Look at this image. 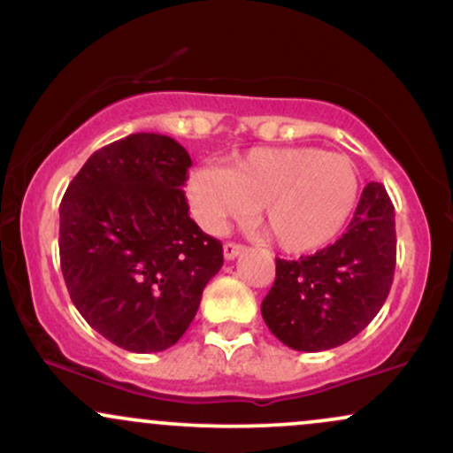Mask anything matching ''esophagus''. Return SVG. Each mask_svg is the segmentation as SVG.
Instances as JSON below:
<instances>
[{
    "label": "esophagus",
    "mask_w": 453,
    "mask_h": 453,
    "mask_svg": "<svg viewBox=\"0 0 453 453\" xmlns=\"http://www.w3.org/2000/svg\"><path fill=\"white\" fill-rule=\"evenodd\" d=\"M242 251H244L242 244H236V242H226V244H223V257H226L227 262H230V259H234V257L241 256Z\"/></svg>",
    "instance_id": "34e87169"
}]
</instances>
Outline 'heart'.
Returning <instances> with one entry per match:
<instances>
[{"label": "heart", "instance_id": "obj_1", "mask_svg": "<svg viewBox=\"0 0 453 453\" xmlns=\"http://www.w3.org/2000/svg\"><path fill=\"white\" fill-rule=\"evenodd\" d=\"M360 196L356 164L317 147L251 149L230 168L200 165L187 200L202 227L219 232L259 206L264 230L283 251L309 253L345 230Z\"/></svg>", "mask_w": 453, "mask_h": 453}]
</instances>
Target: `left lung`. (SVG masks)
<instances>
[{"label":"left lung","mask_w":453,"mask_h":453,"mask_svg":"<svg viewBox=\"0 0 453 453\" xmlns=\"http://www.w3.org/2000/svg\"><path fill=\"white\" fill-rule=\"evenodd\" d=\"M396 268V221L386 187L368 183L347 232L315 256L277 259L262 317L296 351L351 341L386 303Z\"/></svg>","instance_id":"left-lung-1"}]
</instances>
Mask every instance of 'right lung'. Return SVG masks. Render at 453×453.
I'll list each match as a JSON object with an SVG mask.
<instances>
[{
	"instance_id": "right-lung-1",
	"label": "right lung",
	"mask_w": 453,
	"mask_h": 453,
	"mask_svg": "<svg viewBox=\"0 0 453 453\" xmlns=\"http://www.w3.org/2000/svg\"><path fill=\"white\" fill-rule=\"evenodd\" d=\"M189 153L129 134L91 155L59 206V256L78 313L134 353L173 347L197 313L223 247L189 217Z\"/></svg>"
}]
</instances>
